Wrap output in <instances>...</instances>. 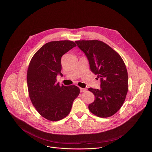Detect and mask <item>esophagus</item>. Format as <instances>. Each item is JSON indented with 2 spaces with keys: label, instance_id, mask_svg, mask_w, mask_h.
Listing matches in <instances>:
<instances>
[{
  "label": "esophagus",
  "instance_id": "34e87169",
  "mask_svg": "<svg viewBox=\"0 0 152 152\" xmlns=\"http://www.w3.org/2000/svg\"><path fill=\"white\" fill-rule=\"evenodd\" d=\"M86 91V89H85V88H80V92H85V91Z\"/></svg>",
  "mask_w": 152,
  "mask_h": 152
}]
</instances>
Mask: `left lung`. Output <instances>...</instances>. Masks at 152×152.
Returning a JSON list of instances; mask_svg holds the SVG:
<instances>
[{
	"instance_id": "obj_1",
	"label": "left lung",
	"mask_w": 152,
	"mask_h": 152,
	"mask_svg": "<svg viewBox=\"0 0 152 152\" xmlns=\"http://www.w3.org/2000/svg\"><path fill=\"white\" fill-rule=\"evenodd\" d=\"M75 42L86 56L91 72L100 80L99 89H88L95 96L89 110L101 118L115 115L123 105L128 89V72L122 58L100 40Z\"/></svg>"
}]
</instances>
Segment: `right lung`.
Returning a JSON list of instances; mask_svg holds the SVG:
<instances>
[{"mask_svg": "<svg viewBox=\"0 0 152 152\" xmlns=\"http://www.w3.org/2000/svg\"><path fill=\"white\" fill-rule=\"evenodd\" d=\"M76 45L73 41H53L45 44L32 57L27 82L31 103L45 119L58 121L70 113L79 88L75 85L60 86L58 75L63 76L61 57Z\"/></svg>", "mask_w": 152, "mask_h": 152, "instance_id": "obj_1", "label": "right lung"}]
</instances>
